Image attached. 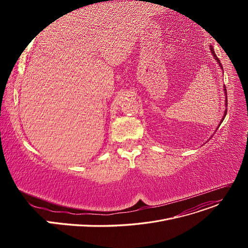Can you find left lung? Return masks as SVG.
Here are the masks:
<instances>
[{
	"mask_svg": "<svg viewBox=\"0 0 248 248\" xmlns=\"http://www.w3.org/2000/svg\"><path fill=\"white\" fill-rule=\"evenodd\" d=\"M210 49H211V53H212L213 57H214V58H215V59L217 60V62H218V63H219V65H220V67H222V65H221V62H220V60H219V59H218V57L216 56V54H215V52H214V49L212 48V46H210ZM224 90H226V89H224ZM225 94H226V93H225ZM225 104H226V106H227V95H226V103H225ZM224 113H225V114H224V116H223V119H222V121H221V123H222V122H223V120H224V117H225V115H226V113H227V109L225 110V112H224ZM221 123H220V124H221Z\"/></svg>",
	"mask_w": 248,
	"mask_h": 248,
	"instance_id": "left-lung-1",
	"label": "left lung"
}]
</instances>
